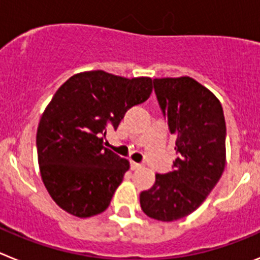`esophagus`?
Instances as JSON below:
<instances>
[{
    "mask_svg": "<svg viewBox=\"0 0 260 260\" xmlns=\"http://www.w3.org/2000/svg\"><path fill=\"white\" fill-rule=\"evenodd\" d=\"M130 168H132V171H138V169H142V168H143V165L139 164V162L130 161Z\"/></svg>",
    "mask_w": 260,
    "mask_h": 260,
    "instance_id": "obj_1",
    "label": "esophagus"
}]
</instances>
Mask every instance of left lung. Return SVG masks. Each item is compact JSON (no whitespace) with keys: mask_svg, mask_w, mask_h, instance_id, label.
Wrapping results in <instances>:
<instances>
[{"mask_svg":"<svg viewBox=\"0 0 260 260\" xmlns=\"http://www.w3.org/2000/svg\"><path fill=\"white\" fill-rule=\"evenodd\" d=\"M153 87L178 156L139 199L148 217L169 222L194 212L219 182L226 127L219 99L192 78H156Z\"/></svg>","mask_w":260,"mask_h":260,"instance_id":"8db88e82","label":"left lung"}]
</instances>
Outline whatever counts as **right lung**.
<instances>
[{"label":"right lung","mask_w":260,"mask_h":260,"mask_svg":"<svg viewBox=\"0 0 260 260\" xmlns=\"http://www.w3.org/2000/svg\"><path fill=\"white\" fill-rule=\"evenodd\" d=\"M152 92L148 77L123 78L103 70L78 73L56 91L36 134L41 180L59 208L77 217L104 212L130 168L104 147L130 108Z\"/></svg>","instance_id":"obj_1"}]
</instances>
